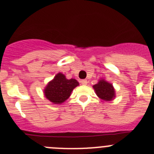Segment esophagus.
Masks as SVG:
<instances>
[{
	"mask_svg": "<svg viewBox=\"0 0 154 154\" xmlns=\"http://www.w3.org/2000/svg\"><path fill=\"white\" fill-rule=\"evenodd\" d=\"M80 82H81V84L83 85H86L87 84H88V81H87L86 79H82V80L80 81Z\"/></svg>",
	"mask_w": 154,
	"mask_h": 154,
	"instance_id": "1",
	"label": "esophagus"
}]
</instances>
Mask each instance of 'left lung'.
I'll use <instances>...</instances> for the list:
<instances>
[{"instance_id":"8db88e82","label":"left lung","mask_w":154,"mask_h":154,"mask_svg":"<svg viewBox=\"0 0 154 154\" xmlns=\"http://www.w3.org/2000/svg\"><path fill=\"white\" fill-rule=\"evenodd\" d=\"M95 90L97 95L100 99L106 101H110L115 97V89L112 84L106 82L105 80H100L97 84L93 86Z\"/></svg>"}]
</instances>
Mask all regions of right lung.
Listing matches in <instances>:
<instances>
[{
  "label": "right lung",
  "instance_id": "add662e5",
  "mask_svg": "<svg viewBox=\"0 0 154 154\" xmlns=\"http://www.w3.org/2000/svg\"><path fill=\"white\" fill-rule=\"evenodd\" d=\"M79 85L75 79H66L64 75L58 73L48 84L44 93L51 103L60 104L69 98L72 90Z\"/></svg>",
  "mask_w": 154,
  "mask_h": 154
}]
</instances>
